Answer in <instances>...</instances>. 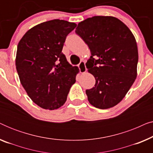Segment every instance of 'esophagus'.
<instances>
[{"mask_svg": "<svg viewBox=\"0 0 153 153\" xmlns=\"http://www.w3.org/2000/svg\"><path fill=\"white\" fill-rule=\"evenodd\" d=\"M78 68L81 73L86 72V67H85V62L84 61H81L80 63L79 64Z\"/></svg>", "mask_w": 153, "mask_h": 153, "instance_id": "34e87169", "label": "esophagus"}]
</instances>
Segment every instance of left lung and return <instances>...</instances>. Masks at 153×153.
Returning a JSON list of instances; mask_svg holds the SVG:
<instances>
[{
    "instance_id": "8db88e82",
    "label": "left lung",
    "mask_w": 153,
    "mask_h": 153,
    "mask_svg": "<svg viewBox=\"0 0 153 153\" xmlns=\"http://www.w3.org/2000/svg\"><path fill=\"white\" fill-rule=\"evenodd\" d=\"M75 33L91 51L85 65L95 79L85 93L91 104L106 109L118 104L137 78L138 49L132 33L114 16H95L79 23Z\"/></svg>"
}]
</instances>
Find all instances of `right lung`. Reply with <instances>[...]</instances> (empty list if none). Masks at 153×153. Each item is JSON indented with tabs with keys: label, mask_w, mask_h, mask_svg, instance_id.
<instances>
[{
	"label": "right lung",
	"mask_w": 153,
	"mask_h": 153,
	"mask_svg": "<svg viewBox=\"0 0 153 153\" xmlns=\"http://www.w3.org/2000/svg\"><path fill=\"white\" fill-rule=\"evenodd\" d=\"M76 24L53 19L27 31L17 46L16 68L21 83L31 100L45 109L65 104L76 82L79 68L62 53L66 37Z\"/></svg>",
	"instance_id": "obj_1"
}]
</instances>
